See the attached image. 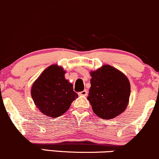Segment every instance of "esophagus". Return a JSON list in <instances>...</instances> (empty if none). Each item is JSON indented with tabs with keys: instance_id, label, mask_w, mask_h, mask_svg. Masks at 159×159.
Listing matches in <instances>:
<instances>
[{
	"instance_id": "1",
	"label": "esophagus",
	"mask_w": 159,
	"mask_h": 159,
	"mask_svg": "<svg viewBox=\"0 0 159 159\" xmlns=\"http://www.w3.org/2000/svg\"><path fill=\"white\" fill-rule=\"evenodd\" d=\"M80 95H83V96H86L87 95H88V91H87L86 89L83 90V91L80 92V93H79Z\"/></svg>"
}]
</instances>
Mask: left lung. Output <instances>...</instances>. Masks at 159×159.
I'll use <instances>...</instances> for the list:
<instances>
[{
    "label": "left lung",
    "instance_id": "8db88e82",
    "mask_svg": "<svg viewBox=\"0 0 159 159\" xmlns=\"http://www.w3.org/2000/svg\"><path fill=\"white\" fill-rule=\"evenodd\" d=\"M87 99L93 112L102 119H112L125 111L129 103L130 84L127 76L110 65L91 71Z\"/></svg>",
    "mask_w": 159,
    "mask_h": 159
}]
</instances>
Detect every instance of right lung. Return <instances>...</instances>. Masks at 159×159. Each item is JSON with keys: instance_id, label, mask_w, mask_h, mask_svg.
I'll return each mask as SVG.
<instances>
[{"instance_id": "1", "label": "right lung", "mask_w": 159, "mask_h": 159, "mask_svg": "<svg viewBox=\"0 0 159 159\" xmlns=\"http://www.w3.org/2000/svg\"><path fill=\"white\" fill-rule=\"evenodd\" d=\"M65 70L57 64L46 68L34 82L31 95L35 106L48 117H57L69 109L78 95L65 79Z\"/></svg>"}]
</instances>
